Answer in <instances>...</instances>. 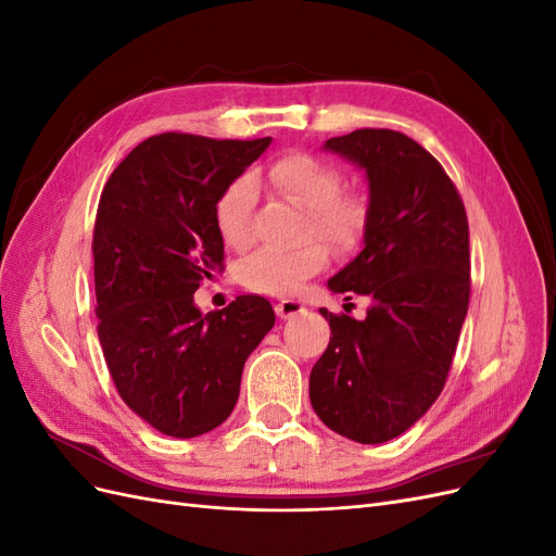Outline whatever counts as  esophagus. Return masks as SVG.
Masks as SVG:
<instances>
[{"label": "esophagus", "mask_w": 556, "mask_h": 556, "mask_svg": "<svg viewBox=\"0 0 556 556\" xmlns=\"http://www.w3.org/2000/svg\"><path fill=\"white\" fill-rule=\"evenodd\" d=\"M304 311H306V306L301 304V301H294V299H282V301H278V304H276V313L282 319H288L292 315H301Z\"/></svg>", "instance_id": "34e87169"}]
</instances>
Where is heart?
Masks as SVG:
<instances>
[{"label":"heart","instance_id":"1","mask_svg":"<svg viewBox=\"0 0 556 556\" xmlns=\"http://www.w3.org/2000/svg\"><path fill=\"white\" fill-rule=\"evenodd\" d=\"M268 182L308 208L306 233L325 241L336 252L355 250L364 237L368 208L355 192H341L343 174L323 157L290 153L266 172ZM255 204V180L233 178L215 201V227L229 248H245L250 241V213ZM327 266V248L315 241L292 250L262 248L241 264V282L264 294H292L308 278Z\"/></svg>","mask_w":556,"mask_h":556}]
</instances>
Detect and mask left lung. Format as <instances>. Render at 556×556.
I'll return each instance as SVG.
<instances>
[{
    "instance_id": "8db88e82",
    "label": "left lung",
    "mask_w": 556,
    "mask_h": 556,
    "mask_svg": "<svg viewBox=\"0 0 556 556\" xmlns=\"http://www.w3.org/2000/svg\"><path fill=\"white\" fill-rule=\"evenodd\" d=\"M325 150L368 180L364 248L329 290L364 294V319L319 308L331 327L311 371V403L350 441L376 445L410 429L443 392L470 296L464 201L431 153L394 129H355Z\"/></svg>"
}]
</instances>
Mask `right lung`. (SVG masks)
<instances>
[{
    "label": "right lung",
    "mask_w": 556,
    "mask_h": 556,
    "mask_svg": "<svg viewBox=\"0 0 556 556\" xmlns=\"http://www.w3.org/2000/svg\"><path fill=\"white\" fill-rule=\"evenodd\" d=\"M271 143L166 131L115 166L99 199L92 255L97 333L117 394L150 427L194 439L237 406L243 364L274 327L262 296L194 306L223 268L215 201Z\"/></svg>",
    "instance_id": "obj_1"
}]
</instances>
